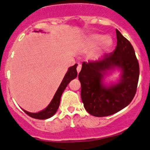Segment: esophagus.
<instances>
[{
    "mask_svg": "<svg viewBox=\"0 0 150 150\" xmlns=\"http://www.w3.org/2000/svg\"><path fill=\"white\" fill-rule=\"evenodd\" d=\"M81 68H82V65H81L80 64H78L77 65V73H80V71L81 70Z\"/></svg>",
    "mask_w": 150,
    "mask_h": 150,
    "instance_id": "esophagus-1",
    "label": "esophagus"
}]
</instances>
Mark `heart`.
I'll list each match as a JSON object with an SVG mask.
<instances>
[{
    "label": "heart",
    "instance_id": "1",
    "mask_svg": "<svg viewBox=\"0 0 150 150\" xmlns=\"http://www.w3.org/2000/svg\"><path fill=\"white\" fill-rule=\"evenodd\" d=\"M104 39V47L105 49H108L112 44V40H111V38L109 37H106L104 38L103 36L101 35H94L92 37V39L94 42H99V41L101 40V39Z\"/></svg>",
    "mask_w": 150,
    "mask_h": 150
}]
</instances>
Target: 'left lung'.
<instances>
[{"instance_id": "1", "label": "left lung", "mask_w": 150, "mask_h": 150, "mask_svg": "<svg viewBox=\"0 0 150 150\" xmlns=\"http://www.w3.org/2000/svg\"><path fill=\"white\" fill-rule=\"evenodd\" d=\"M116 31L114 51L101 60L83 62L78 75L84 107L94 116H107L120 111L131 102L137 91L140 67L135 51L128 39ZM115 67L122 69V78L116 85L106 87L102 82L103 75Z\"/></svg>"}]
</instances>
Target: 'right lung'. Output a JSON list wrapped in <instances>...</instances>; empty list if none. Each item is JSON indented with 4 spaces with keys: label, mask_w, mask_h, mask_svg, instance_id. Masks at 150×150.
Wrapping results in <instances>:
<instances>
[{
    "label": "right lung",
    "mask_w": 150,
    "mask_h": 150,
    "mask_svg": "<svg viewBox=\"0 0 150 150\" xmlns=\"http://www.w3.org/2000/svg\"><path fill=\"white\" fill-rule=\"evenodd\" d=\"M77 64H75L73 66L70 67L68 69L67 73L65 74L64 78H63V81L61 82V85H60L59 87H58V90L56 91V94H55L54 97H53L52 101H51L49 106L46 107L45 109L43 111H40L39 113H30L28 111L23 110L28 116L33 118H36V119L39 120H44L47 119V118H51L53 115L56 113L57 111L58 107L60 105V100H61V97L62 94H63V91L65 90V87L67 85L69 84V82L73 79L76 78L77 76V72L76 70Z\"/></svg>",
    "instance_id": "obj_1"
}]
</instances>
